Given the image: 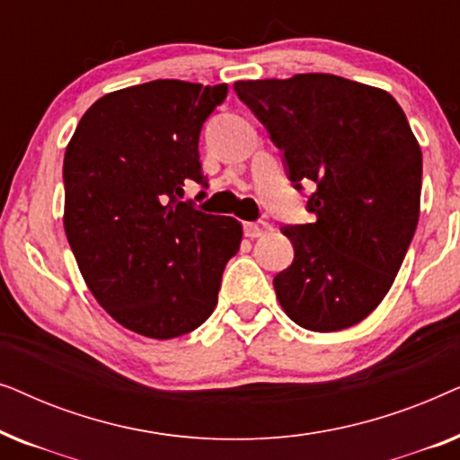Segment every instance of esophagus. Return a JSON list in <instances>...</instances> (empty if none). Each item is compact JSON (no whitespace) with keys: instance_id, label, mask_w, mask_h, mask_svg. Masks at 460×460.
Here are the masks:
<instances>
[{"instance_id":"1","label":"esophagus","mask_w":460,"mask_h":460,"mask_svg":"<svg viewBox=\"0 0 460 460\" xmlns=\"http://www.w3.org/2000/svg\"><path fill=\"white\" fill-rule=\"evenodd\" d=\"M270 232V224L268 222H247L244 224V236L249 238H260Z\"/></svg>"}]
</instances>
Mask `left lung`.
I'll list each match as a JSON object with an SVG mask.
<instances>
[{"label": "left lung", "instance_id": "1", "mask_svg": "<svg viewBox=\"0 0 460 460\" xmlns=\"http://www.w3.org/2000/svg\"><path fill=\"white\" fill-rule=\"evenodd\" d=\"M238 98L285 153L295 188L312 180L316 219L282 226L293 263L276 299L307 331L349 329L381 304L420 213L423 155L392 93L337 75L236 81Z\"/></svg>", "mask_w": 460, "mask_h": 460}]
</instances>
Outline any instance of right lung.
Wrapping results in <instances>:
<instances>
[{
    "label": "right lung",
    "instance_id": "1",
    "mask_svg": "<svg viewBox=\"0 0 460 460\" xmlns=\"http://www.w3.org/2000/svg\"><path fill=\"white\" fill-rule=\"evenodd\" d=\"M228 85L156 79L96 100L65 153V232L106 314L150 339L186 335L217 305L243 224L181 203L205 186L199 136Z\"/></svg>",
    "mask_w": 460,
    "mask_h": 460
}]
</instances>
